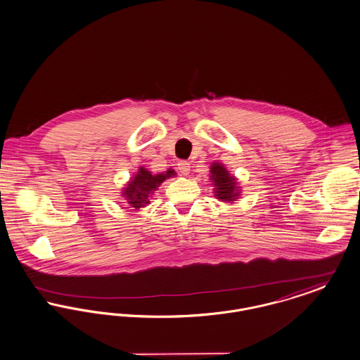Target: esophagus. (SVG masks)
Masks as SVG:
<instances>
[{"mask_svg":"<svg viewBox=\"0 0 360 360\" xmlns=\"http://www.w3.org/2000/svg\"><path fill=\"white\" fill-rule=\"evenodd\" d=\"M176 166H178V169H179V172H181L182 175H188L189 171H191V165H189L188 162H185V160L178 162Z\"/></svg>","mask_w":360,"mask_h":360,"instance_id":"esophagus-1","label":"esophagus"}]
</instances>
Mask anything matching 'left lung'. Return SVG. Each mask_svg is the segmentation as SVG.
<instances>
[{
    "mask_svg": "<svg viewBox=\"0 0 360 360\" xmlns=\"http://www.w3.org/2000/svg\"><path fill=\"white\" fill-rule=\"evenodd\" d=\"M210 172L214 197L220 201L233 204V201H236L242 194V189L235 175L230 174V171L220 162H213L210 167Z\"/></svg>",
    "mask_w": 360,
    "mask_h": 360,
    "instance_id": "8db88e82",
    "label": "left lung"
}]
</instances>
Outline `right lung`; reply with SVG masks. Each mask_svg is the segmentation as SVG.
Returning a JSON list of instances; mask_svg holds the SVG:
<instances>
[{"instance_id": "obj_1", "label": "right lung", "mask_w": 360, "mask_h": 360, "mask_svg": "<svg viewBox=\"0 0 360 360\" xmlns=\"http://www.w3.org/2000/svg\"><path fill=\"white\" fill-rule=\"evenodd\" d=\"M176 172L169 169L160 174H152L146 167H139L137 172L130 176L129 182L122 188L121 195L127 200V208L131 211H139L149 204V198L155 191L169 178L175 176Z\"/></svg>"}]
</instances>
